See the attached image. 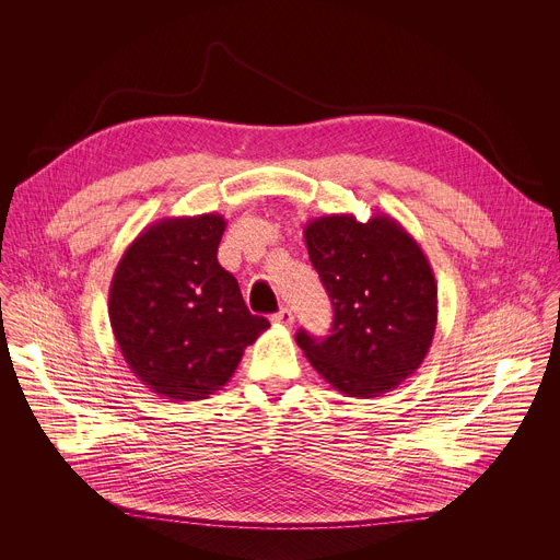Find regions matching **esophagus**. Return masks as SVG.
I'll list each match as a JSON object with an SVG mask.
<instances>
[{"mask_svg": "<svg viewBox=\"0 0 560 560\" xmlns=\"http://www.w3.org/2000/svg\"><path fill=\"white\" fill-rule=\"evenodd\" d=\"M270 322H272L275 326H283V328H290V326H292V322H294L292 310H290V307H281L277 314H272Z\"/></svg>", "mask_w": 560, "mask_h": 560, "instance_id": "1", "label": "esophagus"}]
</instances>
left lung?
I'll return each instance as SVG.
<instances>
[{
    "label": "left lung",
    "instance_id": "8db88e82",
    "mask_svg": "<svg viewBox=\"0 0 560 560\" xmlns=\"http://www.w3.org/2000/svg\"><path fill=\"white\" fill-rule=\"evenodd\" d=\"M305 246L332 299V335L305 330L296 343L335 389L372 398L401 385L423 363L436 330L439 290L417 238L376 212L326 214L305 223Z\"/></svg>",
    "mask_w": 560,
    "mask_h": 560
}]
</instances>
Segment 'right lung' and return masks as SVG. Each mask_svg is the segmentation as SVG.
Segmentation results:
<instances>
[{"label":"right lung","instance_id":"right-lung-1","mask_svg":"<svg viewBox=\"0 0 560 560\" xmlns=\"http://www.w3.org/2000/svg\"><path fill=\"white\" fill-rule=\"evenodd\" d=\"M223 230L217 212L159 219L126 248L110 281L108 316L124 361L173 404L221 389L270 328L217 261Z\"/></svg>","mask_w":560,"mask_h":560}]
</instances>
